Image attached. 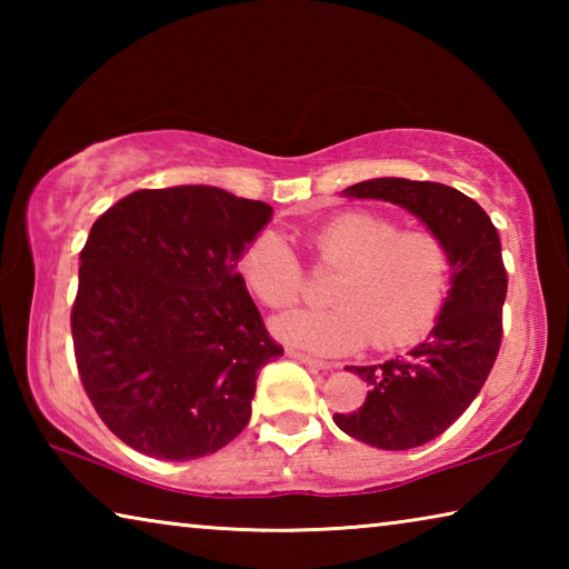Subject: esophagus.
Instances as JSON below:
<instances>
[{
    "label": "esophagus",
    "instance_id": "34e87169",
    "mask_svg": "<svg viewBox=\"0 0 569 569\" xmlns=\"http://www.w3.org/2000/svg\"><path fill=\"white\" fill-rule=\"evenodd\" d=\"M288 356H291V359H296V361L306 363V366H311V369H331V363H329V361H323V359H316V356H311V353H303V351L288 349Z\"/></svg>",
    "mask_w": 569,
    "mask_h": 569
}]
</instances>
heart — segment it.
<instances>
[{
	"label": "heart",
	"instance_id": "obj_1",
	"mask_svg": "<svg viewBox=\"0 0 569 569\" xmlns=\"http://www.w3.org/2000/svg\"><path fill=\"white\" fill-rule=\"evenodd\" d=\"M313 261L339 271L331 308H298L273 321L276 336L323 353L403 349L435 326L447 301L451 253L429 230H401L377 213H341L311 236ZM240 281L268 308H286L303 296L306 276L293 248L276 230L258 233L240 253Z\"/></svg>",
	"mask_w": 569,
	"mask_h": 569
}]
</instances>
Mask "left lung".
Wrapping results in <instances>:
<instances>
[{"mask_svg":"<svg viewBox=\"0 0 569 569\" xmlns=\"http://www.w3.org/2000/svg\"><path fill=\"white\" fill-rule=\"evenodd\" d=\"M343 192L407 208L451 253V288L429 339L407 356L349 366L369 393L356 411L333 413L336 427L363 445L421 447L467 411L497 361L507 298L502 243L479 203L441 182L377 178Z\"/></svg>","mask_w":569,"mask_h":569,"instance_id":"8db88e82","label":"left lung"}]
</instances>
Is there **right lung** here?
<instances>
[{
    "instance_id": "add662e5",
    "label": "right lung",
    "mask_w": 569,
    "mask_h": 569,
    "mask_svg": "<svg viewBox=\"0 0 569 569\" xmlns=\"http://www.w3.org/2000/svg\"><path fill=\"white\" fill-rule=\"evenodd\" d=\"M273 208L210 186L138 190L94 220L72 341L114 437L186 461L246 429L258 369L283 353L238 273Z\"/></svg>"
}]
</instances>
